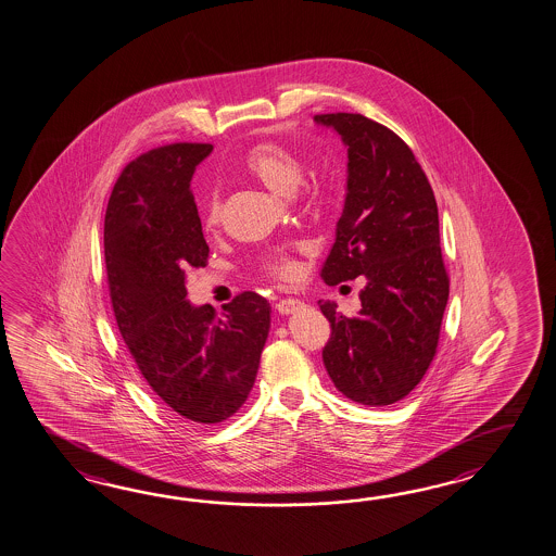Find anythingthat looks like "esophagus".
I'll return each mask as SVG.
<instances>
[{"label":"esophagus","mask_w":556,"mask_h":556,"mask_svg":"<svg viewBox=\"0 0 556 556\" xmlns=\"http://www.w3.org/2000/svg\"><path fill=\"white\" fill-rule=\"evenodd\" d=\"M277 312L281 313V315H291V313L299 312V309H303L305 307V303L303 301H299V299H281L277 305Z\"/></svg>","instance_id":"esophagus-1"}]
</instances>
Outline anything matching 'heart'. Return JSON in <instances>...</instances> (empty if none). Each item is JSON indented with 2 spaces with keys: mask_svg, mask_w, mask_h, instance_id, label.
Listing matches in <instances>:
<instances>
[{
  "mask_svg": "<svg viewBox=\"0 0 556 556\" xmlns=\"http://www.w3.org/2000/svg\"><path fill=\"white\" fill-rule=\"evenodd\" d=\"M244 173L258 180L263 187L271 190L277 197H293L303 180V166L293 152L275 144L261 142L247 150L243 156ZM223 215V201L217 190L208 192L204 201V223L215 229ZM261 273L275 281H293L299 277L298 261L287 257L283 253H273L261 261Z\"/></svg>",
  "mask_w": 556,
  "mask_h": 556,
  "instance_id": "b5f03b06",
  "label": "heart"
}]
</instances>
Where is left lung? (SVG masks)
<instances>
[{"label":"left lung","mask_w":556,"mask_h":556,"mask_svg":"<svg viewBox=\"0 0 556 556\" xmlns=\"http://www.w3.org/2000/svg\"><path fill=\"white\" fill-rule=\"evenodd\" d=\"M348 147V194L321 277L364 275L355 317L319 301L331 324L324 364L339 392L364 406L406 397L432 364L447 279L438 204L426 173L400 136L362 114H317Z\"/></svg>","instance_id":"left-lung-1"}]
</instances>
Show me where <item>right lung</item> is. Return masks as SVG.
Returning <instances> with one entry per match:
<instances>
[{"mask_svg": "<svg viewBox=\"0 0 556 556\" xmlns=\"http://www.w3.org/2000/svg\"><path fill=\"white\" fill-rule=\"evenodd\" d=\"M211 144L177 142L124 166L104 218L110 299L121 336L152 392L189 424L243 406L271 327L267 299L244 291L217 313L187 299V269L208 244L190 192Z\"/></svg>", "mask_w": 556, "mask_h": 556, "instance_id": "add662e5", "label": "right lung"}]
</instances>
